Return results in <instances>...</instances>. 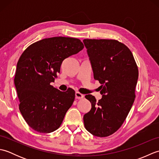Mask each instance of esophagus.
Segmentation results:
<instances>
[{
    "label": "esophagus",
    "instance_id": "1",
    "mask_svg": "<svg viewBox=\"0 0 159 159\" xmlns=\"http://www.w3.org/2000/svg\"><path fill=\"white\" fill-rule=\"evenodd\" d=\"M75 96H76V99H79V100H80V99H83L84 97H85V96L83 95V94L80 93V92H76L75 93Z\"/></svg>",
    "mask_w": 159,
    "mask_h": 159
}]
</instances>
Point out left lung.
I'll return each mask as SVG.
<instances>
[{
  "instance_id": "1",
  "label": "left lung",
  "mask_w": 159,
  "mask_h": 159,
  "mask_svg": "<svg viewBox=\"0 0 159 159\" xmlns=\"http://www.w3.org/2000/svg\"><path fill=\"white\" fill-rule=\"evenodd\" d=\"M83 43L102 94L98 102L85 96L92 109L84 115V125L94 136L108 137L121 127L133 106L139 70L130 49L117 40L85 39Z\"/></svg>"
}]
</instances>
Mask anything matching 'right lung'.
Returning <instances> with one entry per match:
<instances>
[{"label":"right lung","instance_id":"obj_1","mask_svg":"<svg viewBox=\"0 0 159 159\" xmlns=\"http://www.w3.org/2000/svg\"><path fill=\"white\" fill-rule=\"evenodd\" d=\"M83 48L79 39L54 37L32 43L20 57L14 78L19 109L34 130L50 133L62 124L75 92H61L50 83L57 78L63 61Z\"/></svg>","mask_w":159,"mask_h":159}]
</instances>
